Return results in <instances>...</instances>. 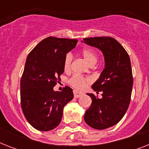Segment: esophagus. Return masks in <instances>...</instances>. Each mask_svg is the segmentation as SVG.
I'll return each instance as SVG.
<instances>
[{"label":"esophagus","mask_w":149,"mask_h":149,"mask_svg":"<svg viewBox=\"0 0 149 149\" xmlns=\"http://www.w3.org/2000/svg\"><path fill=\"white\" fill-rule=\"evenodd\" d=\"M73 94H74L75 98H79V97H81L83 94H84V93H82V92H80V91H73Z\"/></svg>","instance_id":"1"}]
</instances>
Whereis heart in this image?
<instances>
[{
  "mask_svg": "<svg viewBox=\"0 0 149 149\" xmlns=\"http://www.w3.org/2000/svg\"><path fill=\"white\" fill-rule=\"evenodd\" d=\"M82 55L84 56V59L90 65H95L96 63H97L98 60V56L97 53L93 49L91 48H85L82 50ZM72 54L71 52L66 54V56L64 59V63H63V68L65 71L70 70L71 67V64H72ZM90 79L88 78H84L80 76H77L75 75L72 77L69 80V83L70 84L71 86L77 89H83L85 87L86 84V82H88Z\"/></svg>",
  "mask_w": 149,
  "mask_h": 149,
  "instance_id": "b5f03b06",
  "label": "heart"
}]
</instances>
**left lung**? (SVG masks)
Wrapping results in <instances>:
<instances>
[{"label":"left lung","mask_w":149,"mask_h":149,"mask_svg":"<svg viewBox=\"0 0 149 149\" xmlns=\"http://www.w3.org/2000/svg\"><path fill=\"white\" fill-rule=\"evenodd\" d=\"M84 42L99 49L104 56L105 67L92 85L102 98L87 93L92 99L84 115L85 122L93 128L104 130L118 124L126 113L133 86L132 65L126 50L111 37L84 38Z\"/></svg>","instance_id":"1"}]
</instances>
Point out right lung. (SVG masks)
Listing matches in <instances>:
<instances>
[{
	"label": "right lung",
	"mask_w": 149,
	"mask_h": 149,
	"mask_svg": "<svg viewBox=\"0 0 149 149\" xmlns=\"http://www.w3.org/2000/svg\"><path fill=\"white\" fill-rule=\"evenodd\" d=\"M77 39L48 37L38 43L27 57L21 79V104L24 117L36 129L56 128L63 118V108L72 100V90L61 92L53 87L61 80L66 54L76 47Z\"/></svg>",
	"instance_id": "right-lung-1"
}]
</instances>
